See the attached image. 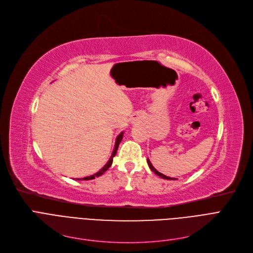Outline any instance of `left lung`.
<instances>
[{"mask_svg": "<svg viewBox=\"0 0 253 253\" xmlns=\"http://www.w3.org/2000/svg\"><path fill=\"white\" fill-rule=\"evenodd\" d=\"M148 164H149V167L151 168V170L153 171V172H155V173L157 174V175H159L160 177H162V178H164V179H173V178H171V177H167L166 175H164V174H162V173H160V172L159 171H157L156 169H155V167L152 165V163L150 162V160L148 159Z\"/></svg>", "mask_w": 253, "mask_h": 253, "instance_id": "obj_1", "label": "left lung"}]
</instances>
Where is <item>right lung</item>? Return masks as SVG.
<instances>
[{
  "label": "right lung",
  "instance_id": "add662e5",
  "mask_svg": "<svg viewBox=\"0 0 253 253\" xmlns=\"http://www.w3.org/2000/svg\"><path fill=\"white\" fill-rule=\"evenodd\" d=\"M122 138H123V132L121 134H119V136L117 137V139H116V144H115V149H114V152H113V154H112V157H111V159L109 160V162L106 163L105 165H104V167L103 168H101L97 173H95V174H93V175H91V176H87V177H84V178H76V180H90V179H93V178H95V177H97V176H100L101 174H103L104 172L108 170L110 167H111V165H112V163H113V159H114V157L116 156V154H117V150H118V147H119V144H120V142H121V140H122Z\"/></svg>",
  "mask_w": 253,
  "mask_h": 253
}]
</instances>
